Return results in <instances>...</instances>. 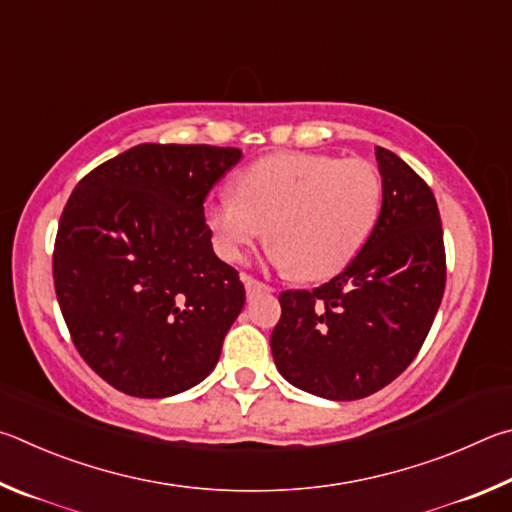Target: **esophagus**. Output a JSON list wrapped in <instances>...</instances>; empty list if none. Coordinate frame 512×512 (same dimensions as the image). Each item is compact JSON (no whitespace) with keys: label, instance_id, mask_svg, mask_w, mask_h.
<instances>
[{"label":"esophagus","instance_id":"esophagus-1","mask_svg":"<svg viewBox=\"0 0 512 512\" xmlns=\"http://www.w3.org/2000/svg\"><path fill=\"white\" fill-rule=\"evenodd\" d=\"M242 283H245V290H247V297H256V294H265V292H272L270 285H265L261 281H256L254 276L249 274H242Z\"/></svg>","mask_w":512,"mask_h":512}]
</instances>
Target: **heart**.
<instances>
[{
    "label": "heart",
    "instance_id": "heart-1",
    "mask_svg": "<svg viewBox=\"0 0 512 512\" xmlns=\"http://www.w3.org/2000/svg\"><path fill=\"white\" fill-rule=\"evenodd\" d=\"M382 211L371 161L276 152L240 170L236 195L206 204V222L229 261H242L267 229L272 261L294 279H328L360 254Z\"/></svg>",
    "mask_w": 512,
    "mask_h": 512
}]
</instances>
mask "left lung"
<instances>
[{
	"label": "left lung",
	"instance_id": "left-lung-1",
	"mask_svg": "<svg viewBox=\"0 0 512 512\" xmlns=\"http://www.w3.org/2000/svg\"><path fill=\"white\" fill-rule=\"evenodd\" d=\"M378 224L342 274L283 292L272 330L279 373L328 400H360L414 362L441 306L445 247L436 197L396 152L375 148Z\"/></svg>",
	"mask_w": 512,
	"mask_h": 512
}]
</instances>
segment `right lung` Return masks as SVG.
<instances>
[{
  "label": "right lung",
  "instance_id": "right-lung-1",
  "mask_svg": "<svg viewBox=\"0 0 512 512\" xmlns=\"http://www.w3.org/2000/svg\"><path fill=\"white\" fill-rule=\"evenodd\" d=\"M238 148L141 143L80 179L53 285L83 360L134 398L195 387L220 360L245 285L213 254L204 200Z\"/></svg>",
  "mask_w": 512,
  "mask_h": 512
}]
</instances>
